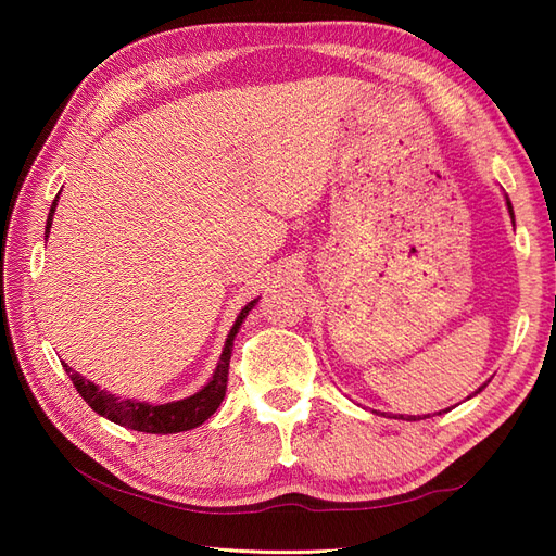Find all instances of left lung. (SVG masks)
Here are the masks:
<instances>
[{"instance_id":"1","label":"left lung","mask_w":556,"mask_h":556,"mask_svg":"<svg viewBox=\"0 0 556 556\" xmlns=\"http://www.w3.org/2000/svg\"><path fill=\"white\" fill-rule=\"evenodd\" d=\"M506 206H508L510 217H515V213H513V204H510V199H508V197H506ZM482 387H484V384H482ZM482 387H478V392H476V394H480V392H482ZM447 410H450V408H447ZM447 410H445V413H447ZM439 415H441V413H439ZM425 417H429V415H425ZM425 417H419V415H417V417H415V415L403 417V415H399V419H408V422H415V419H425Z\"/></svg>"}]
</instances>
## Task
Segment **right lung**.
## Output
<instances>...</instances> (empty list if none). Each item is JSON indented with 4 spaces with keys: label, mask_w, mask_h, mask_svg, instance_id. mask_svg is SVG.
<instances>
[{
    "label": "right lung",
    "mask_w": 556,
    "mask_h": 556,
    "mask_svg": "<svg viewBox=\"0 0 556 556\" xmlns=\"http://www.w3.org/2000/svg\"><path fill=\"white\" fill-rule=\"evenodd\" d=\"M58 197L53 199V206H50L48 220H46V239L50 233V227H53V215L58 208ZM260 301L252 299L241 308V313L237 315V323L229 329L227 341L223 348L220 362H217L215 371L211 376V380L201 387L199 392H194L192 396H185L180 401H169V403H148V401H137V399H121L111 394L109 390H102V387L94 384L92 380L83 378L78 371H74L72 366L64 364L66 376L72 378L76 392L83 396V401L88 406L111 422L134 429V431H143V433H178V431H190L199 425H204L206 419L220 408V403L225 399L227 392V376H229V359H231V348H233V339L243 325V319L248 317V313L255 308V304Z\"/></svg>",
    "instance_id": "obj_1"
}]
</instances>
